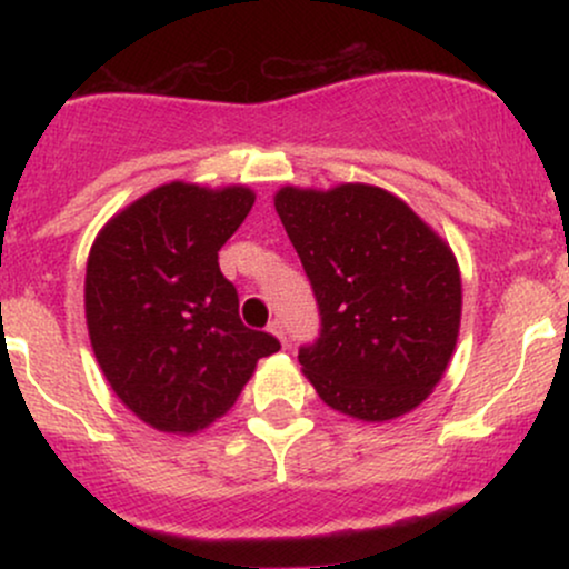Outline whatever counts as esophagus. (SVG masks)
Instances as JSON below:
<instances>
[{
    "mask_svg": "<svg viewBox=\"0 0 569 569\" xmlns=\"http://www.w3.org/2000/svg\"><path fill=\"white\" fill-rule=\"evenodd\" d=\"M270 331L280 339V342L286 345V323L280 321V318H272V321H270Z\"/></svg>",
    "mask_w": 569,
    "mask_h": 569,
    "instance_id": "1",
    "label": "esophagus"
}]
</instances>
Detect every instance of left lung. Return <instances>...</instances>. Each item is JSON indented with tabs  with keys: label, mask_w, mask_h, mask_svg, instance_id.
Wrapping results in <instances>:
<instances>
[{
	"label": "left lung",
	"mask_w": 569,
	"mask_h": 569,
	"mask_svg": "<svg viewBox=\"0 0 569 569\" xmlns=\"http://www.w3.org/2000/svg\"><path fill=\"white\" fill-rule=\"evenodd\" d=\"M276 211L316 293L321 331L299 348L331 409L393 420L428 398L460 329L449 246L396 194L369 184L283 187Z\"/></svg>",
	"instance_id": "obj_1"
}]
</instances>
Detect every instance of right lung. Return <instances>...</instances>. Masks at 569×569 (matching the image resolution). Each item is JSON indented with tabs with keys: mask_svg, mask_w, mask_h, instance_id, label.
I'll use <instances>...</instances> for the list:
<instances>
[{
	"mask_svg": "<svg viewBox=\"0 0 569 569\" xmlns=\"http://www.w3.org/2000/svg\"><path fill=\"white\" fill-rule=\"evenodd\" d=\"M253 206L246 187L152 189L90 248L84 316L120 401L168 433H194L232 407L259 358L280 350L248 329L219 248Z\"/></svg>",
	"mask_w": 569,
	"mask_h": 569,
	"instance_id": "right-lung-1",
	"label": "right lung"
}]
</instances>
